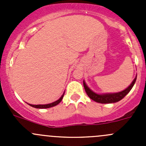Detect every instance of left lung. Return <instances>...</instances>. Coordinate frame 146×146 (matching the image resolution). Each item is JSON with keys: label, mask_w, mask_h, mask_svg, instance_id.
<instances>
[{"label": "left lung", "mask_w": 146, "mask_h": 146, "mask_svg": "<svg viewBox=\"0 0 146 146\" xmlns=\"http://www.w3.org/2000/svg\"><path fill=\"white\" fill-rule=\"evenodd\" d=\"M136 77L134 78V80L132 81L127 88H126L123 90L119 92H114V93H104V94H98L92 91L88 85L85 83V80H83V86L85 88V90L86 92L87 95H88L90 99L92 100L95 101L96 102L102 103V104H109V103H114L120 101L121 100L123 99L132 89L133 86L134 85L135 82L136 80Z\"/></svg>", "instance_id": "8db88e82"}]
</instances>
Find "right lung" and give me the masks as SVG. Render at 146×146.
<instances>
[{"label":"right lung","instance_id":"right-lung-1","mask_svg":"<svg viewBox=\"0 0 146 146\" xmlns=\"http://www.w3.org/2000/svg\"><path fill=\"white\" fill-rule=\"evenodd\" d=\"M64 93H65V92H64V94H63V95H62V96H61V98H60L58 100L54 102H52V103H50V104H36V105H35V104H28V103H27V104H29V105H30L31 107H35V108H37V109H46V108H50V107H54V106L57 105V104H59V103L61 102V100H62L63 98H64Z\"/></svg>","mask_w":146,"mask_h":146}]
</instances>
